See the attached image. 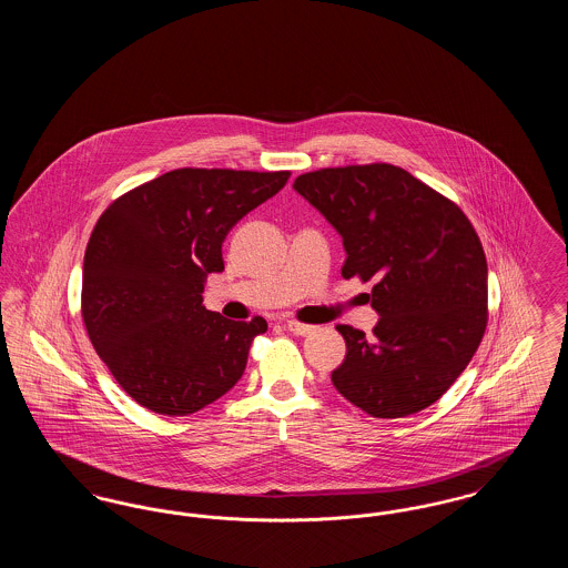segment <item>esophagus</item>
Returning a JSON list of instances; mask_svg holds the SVG:
<instances>
[{"label":"esophagus","mask_w":568,"mask_h":568,"mask_svg":"<svg viewBox=\"0 0 568 568\" xmlns=\"http://www.w3.org/2000/svg\"><path fill=\"white\" fill-rule=\"evenodd\" d=\"M287 329L292 332V334H296V336H306V334H311L313 329H315V325L302 324V322H296V320H287Z\"/></svg>","instance_id":"1"}]
</instances>
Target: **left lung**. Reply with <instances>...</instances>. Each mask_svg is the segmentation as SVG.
I'll use <instances>...</instances> for the list:
<instances>
[{"label":"left lung","mask_w":568,"mask_h":568,"mask_svg":"<svg viewBox=\"0 0 568 568\" xmlns=\"http://www.w3.org/2000/svg\"><path fill=\"white\" fill-rule=\"evenodd\" d=\"M304 195L343 236V276L375 281L373 336L347 343L334 387L378 419L434 405L477 352L487 325V262L456 202L392 163L300 174Z\"/></svg>","instance_id":"8db88e82"}]
</instances>
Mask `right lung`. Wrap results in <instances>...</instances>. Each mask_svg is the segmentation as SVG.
Here are the masks:
<instances>
[{"label": "right lung", "mask_w": 568, "mask_h": 568, "mask_svg": "<svg viewBox=\"0 0 568 568\" xmlns=\"http://www.w3.org/2000/svg\"><path fill=\"white\" fill-rule=\"evenodd\" d=\"M292 172L179 168L116 197L84 251L82 322L112 377L138 405L183 417L243 377L264 317L232 322L206 311V274L221 244Z\"/></svg>", "instance_id": "add662e5"}]
</instances>
